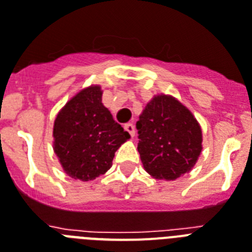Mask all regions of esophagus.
Wrapping results in <instances>:
<instances>
[{
    "instance_id": "esophagus-1",
    "label": "esophagus",
    "mask_w": 252,
    "mask_h": 252,
    "mask_svg": "<svg viewBox=\"0 0 252 252\" xmlns=\"http://www.w3.org/2000/svg\"><path fill=\"white\" fill-rule=\"evenodd\" d=\"M124 129L129 133L130 137H134V133H136V130H134V126H133V124H130V123L126 124V126H124Z\"/></svg>"
}]
</instances>
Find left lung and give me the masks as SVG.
Segmentation results:
<instances>
[{"label": "left lung", "mask_w": 252, "mask_h": 252, "mask_svg": "<svg viewBox=\"0 0 252 252\" xmlns=\"http://www.w3.org/2000/svg\"><path fill=\"white\" fill-rule=\"evenodd\" d=\"M143 168L156 179L174 181L191 172L202 150L201 126L170 94L154 96L137 122Z\"/></svg>", "instance_id": "8db88e82"}]
</instances>
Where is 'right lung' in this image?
Listing matches in <instances>:
<instances>
[{"instance_id": "obj_1", "label": "right lung", "mask_w": 252, "mask_h": 252, "mask_svg": "<svg viewBox=\"0 0 252 252\" xmlns=\"http://www.w3.org/2000/svg\"><path fill=\"white\" fill-rule=\"evenodd\" d=\"M54 151L69 177L94 181L113 165L115 151L129 133L102 103V90L92 84L65 103L54 123Z\"/></svg>"}]
</instances>
